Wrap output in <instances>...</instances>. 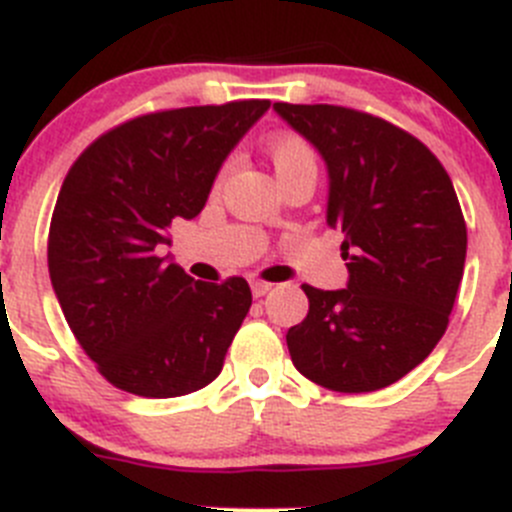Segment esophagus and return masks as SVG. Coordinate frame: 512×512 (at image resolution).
I'll use <instances>...</instances> for the list:
<instances>
[{
    "label": "esophagus",
    "instance_id": "1",
    "mask_svg": "<svg viewBox=\"0 0 512 512\" xmlns=\"http://www.w3.org/2000/svg\"><path fill=\"white\" fill-rule=\"evenodd\" d=\"M250 288H252V295H255V298H262V295L270 293L272 283H265V280H252Z\"/></svg>",
    "mask_w": 512,
    "mask_h": 512
}]
</instances>
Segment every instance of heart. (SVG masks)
<instances>
[{
	"label": "heart",
	"instance_id": "1",
	"mask_svg": "<svg viewBox=\"0 0 512 512\" xmlns=\"http://www.w3.org/2000/svg\"><path fill=\"white\" fill-rule=\"evenodd\" d=\"M265 154L267 159H270L280 184L300 174L315 176V171H318V156H315L313 146L308 143V138H303L295 131H280L275 133V136L267 138ZM224 176H227V166H224L217 174V179H214V189L222 186Z\"/></svg>",
	"mask_w": 512,
	"mask_h": 512
}]
</instances>
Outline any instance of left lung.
<instances>
[{
	"instance_id": "8db88e82",
	"label": "left lung",
	"mask_w": 512,
	"mask_h": 512,
	"mask_svg": "<svg viewBox=\"0 0 512 512\" xmlns=\"http://www.w3.org/2000/svg\"><path fill=\"white\" fill-rule=\"evenodd\" d=\"M328 166V227L343 232L348 288L303 285L288 331L295 369L341 394L384 389L447 331L467 255L450 174L404 128L343 105L275 103Z\"/></svg>"
}]
</instances>
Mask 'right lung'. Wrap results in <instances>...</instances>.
<instances>
[{
	"label": "right lung",
	"mask_w": 512,
	"mask_h": 512,
	"mask_svg": "<svg viewBox=\"0 0 512 512\" xmlns=\"http://www.w3.org/2000/svg\"><path fill=\"white\" fill-rule=\"evenodd\" d=\"M270 100L131 118L70 166L47 237L60 308L116 389L171 399L219 376L252 305L245 278L199 283L159 255L171 219H194L227 154Z\"/></svg>",
	"instance_id": "1"
}]
</instances>
